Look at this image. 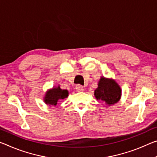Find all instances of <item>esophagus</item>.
<instances>
[{"label":"esophagus","instance_id":"esophagus-1","mask_svg":"<svg viewBox=\"0 0 157 157\" xmlns=\"http://www.w3.org/2000/svg\"><path fill=\"white\" fill-rule=\"evenodd\" d=\"M76 90L78 91H84V87L80 84H78V85H76Z\"/></svg>","mask_w":157,"mask_h":157}]
</instances>
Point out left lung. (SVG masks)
<instances>
[{
    "mask_svg": "<svg viewBox=\"0 0 157 157\" xmlns=\"http://www.w3.org/2000/svg\"><path fill=\"white\" fill-rule=\"evenodd\" d=\"M97 100H100L110 106L120 100L121 89L115 80L101 77L98 84V88L94 91Z\"/></svg>",
    "mask_w": 157,
    "mask_h": 157,
    "instance_id": "1",
    "label": "left lung"
}]
</instances>
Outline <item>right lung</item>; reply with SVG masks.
Instances as JSON below:
<instances>
[{
    "label": "right lung",
    "mask_w": 157,
    "mask_h": 157,
    "mask_svg": "<svg viewBox=\"0 0 157 157\" xmlns=\"http://www.w3.org/2000/svg\"><path fill=\"white\" fill-rule=\"evenodd\" d=\"M68 96V91L61 89L60 86L54 87L47 91L44 97V101L48 105H56L59 100L67 98Z\"/></svg>",
    "instance_id": "obj_1"
}]
</instances>
